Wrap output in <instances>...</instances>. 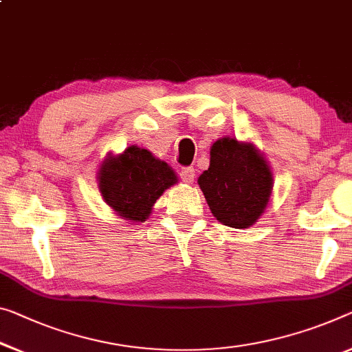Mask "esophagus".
Instances as JSON below:
<instances>
[{
	"label": "esophagus",
	"instance_id": "obj_1",
	"mask_svg": "<svg viewBox=\"0 0 352 352\" xmlns=\"http://www.w3.org/2000/svg\"><path fill=\"white\" fill-rule=\"evenodd\" d=\"M181 179L187 184H192L195 181V170L192 166H187V168L181 170Z\"/></svg>",
	"mask_w": 352,
	"mask_h": 352
}]
</instances>
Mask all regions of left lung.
<instances>
[{
    "mask_svg": "<svg viewBox=\"0 0 352 352\" xmlns=\"http://www.w3.org/2000/svg\"><path fill=\"white\" fill-rule=\"evenodd\" d=\"M210 212L231 228H248L267 208L274 187L270 166L252 143L220 138L210 148V164L198 177Z\"/></svg>",
    "mask_w": 352,
    "mask_h": 352,
    "instance_id": "left-lung-1",
    "label": "left lung"
}]
</instances>
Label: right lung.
<instances>
[{"mask_svg":"<svg viewBox=\"0 0 352 352\" xmlns=\"http://www.w3.org/2000/svg\"><path fill=\"white\" fill-rule=\"evenodd\" d=\"M104 201L124 220L146 221L154 203L177 182L176 173L151 151L129 146L120 155L108 154L97 173Z\"/></svg>","mask_w":352,"mask_h":352,"instance_id":"add662e5","label":"right lung"}]
</instances>
